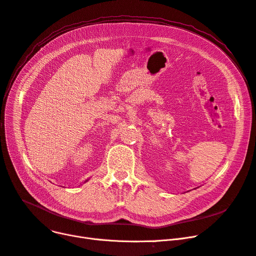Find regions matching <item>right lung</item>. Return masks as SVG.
Segmentation results:
<instances>
[{
  "instance_id": "add662e5",
  "label": "right lung",
  "mask_w": 256,
  "mask_h": 256,
  "mask_svg": "<svg viewBox=\"0 0 256 256\" xmlns=\"http://www.w3.org/2000/svg\"><path fill=\"white\" fill-rule=\"evenodd\" d=\"M88 180H86V181H88ZM86 182H84V183H86Z\"/></svg>"
}]
</instances>
